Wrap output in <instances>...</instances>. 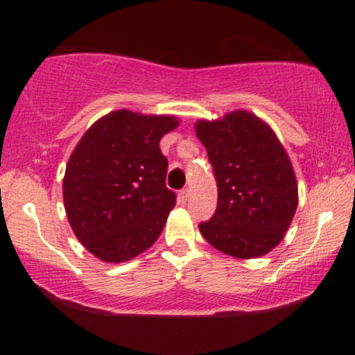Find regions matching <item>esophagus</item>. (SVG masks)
I'll list each match as a JSON object with an SVG mask.
<instances>
[{"label": "esophagus", "instance_id": "34e87169", "mask_svg": "<svg viewBox=\"0 0 355 355\" xmlns=\"http://www.w3.org/2000/svg\"><path fill=\"white\" fill-rule=\"evenodd\" d=\"M189 197H190V190L189 189H183L180 193H178V198H180L182 203H185L187 200H189Z\"/></svg>", "mask_w": 355, "mask_h": 355}]
</instances>
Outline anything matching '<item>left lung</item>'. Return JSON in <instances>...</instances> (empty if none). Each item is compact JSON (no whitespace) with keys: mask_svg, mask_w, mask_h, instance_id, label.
Instances as JSON below:
<instances>
[{"mask_svg":"<svg viewBox=\"0 0 355 355\" xmlns=\"http://www.w3.org/2000/svg\"><path fill=\"white\" fill-rule=\"evenodd\" d=\"M218 189L214 217L198 225L207 242L237 259L266 255L282 242L297 210V180L270 126L248 112L195 125Z\"/></svg>","mask_w":355,"mask_h":355,"instance_id":"1","label":"left lung"}]
</instances>
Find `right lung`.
<instances>
[{
  "instance_id": "add662e5",
  "label": "right lung",
  "mask_w": 355,
  "mask_h": 355,
  "mask_svg": "<svg viewBox=\"0 0 355 355\" xmlns=\"http://www.w3.org/2000/svg\"><path fill=\"white\" fill-rule=\"evenodd\" d=\"M175 116L118 110L89 126L63 178L67 217L88 252L125 262L160 237L177 195L165 185L168 160L160 140Z\"/></svg>"
}]
</instances>
